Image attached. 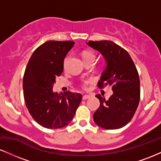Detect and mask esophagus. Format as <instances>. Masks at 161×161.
<instances>
[{"label":"esophagus","instance_id":"esophagus-1","mask_svg":"<svg viewBox=\"0 0 161 161\" xmlns=\"http://www.w3.org/2000/svg\"><path fill=\"white\" fill-rule=\"evenodd\" d=\"M90 97H91V95H83V97H82V99H83V100H86V99H88V98H89Z\"/></svg>","mask_w":161,"mask_h":161}]
</instances>
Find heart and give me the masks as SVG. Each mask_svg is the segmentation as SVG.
Here are the masks:
<instances>
[{
    "label": "heart",
    "mask_w": 161,
    "mask_h": 161,
    "mask_svg": "<svg viewBox=\"0 0 161 161\" xmlns=\"http://www.w3.org/2000/svg\"><path fill=\"white\" fill-rule=\"evenodd\" d=\"M83 60L85 61H87V60H94V61H96V59H97V57L94 53L89 52V51H86L82 53ZM65 64V62H64ZM90 82L89 79H86V80L82 81V83H81V86H82V88H86L87 85Z\"/></svg>",
    "instance_id": "b5f03b06"
}]
</instances>
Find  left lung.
Returning <instances> with one entry per match:
<instances>
[{
	"instance_id": "left-lung-1",
	"label": "left lung",
	"mask_w": 161,
	"mask_h": 161,
	"mask_svg": "<svg viewBox=\"0 0 161 161\" xmlns=\"http://www.w3.org/2000/svg\"><path fill=\"white\" fill-rule=\"evenodd\" d=\"M87 45L98 51L107 62L97 86H110L114 92L108 100L96 95L100 107L94 114V121L103 129L122 128L131 121L139 104L138 70L129 53L111 41H89Z\"/></svg>"
}]
</instances>
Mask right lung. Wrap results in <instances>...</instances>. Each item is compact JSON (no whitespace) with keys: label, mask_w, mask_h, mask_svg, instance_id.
I'll return each mask as SVG.
<instances>
[{"label":"right lung","mask_w":161,"mask_h":161,"mask_svg":"<svg viewBox=\"0 0 161 161\" xmlns=\"http://www.w3.org/2000/svg\"><path fill=\"white\" fill-rule=\"evenodd\" d=\"M73 41H48L36 49L28 62L23 87L25 106L38 124L47 129H60L73 119L82 101L79 93L53 92L56 78L62 74L66 55Z\"/></svg>","instance_id":"right-lung-1"}]
</instances>
